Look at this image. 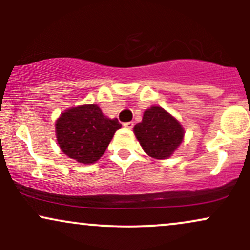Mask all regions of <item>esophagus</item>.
<instances>
[{"instance_id": "obj_1", "label": "esophagus", "mask_w": 250, "mask_h": 250, "mask_svg": "<svg viewBox=\"0 0 250 250\" xmlns=\"http://www.w3.org/2000/svg\"><path fill=\"white\" fill-rule=\"evenodd\" d=\"M123 127L127 128V129H131L134 127V122L133 121H129V122H125L123 123Z\"/></svg>"}]
</instances>
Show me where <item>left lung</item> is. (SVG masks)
Segmentation results:
<instances>
[{"instance_id": "left-lung-1", "label": "left lung", "mask_w": 250, "mask_h": 250, "mask_svg": "<svg viewBox=\"0 0 250 250\" xmlns=\"http://www.w3.org/2000/svg\"><path fill=\"white\" fill-rule=\"evenodd\" d=\"M134 133L143 150L154 159H167L183 140L180 122L161 107H151L143 114Z\"/></svg>"}]
</instances>
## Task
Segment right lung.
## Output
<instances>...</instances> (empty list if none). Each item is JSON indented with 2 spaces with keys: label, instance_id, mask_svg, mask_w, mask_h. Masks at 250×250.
<instances>
[{
  "label": "right lung",
  "instance_id": "obj_1",
  "mask_svg": "<svg viewBox=\"0 0 250 250\" xmlns=\"http://www.w3.org/2000/svg\"><path fill=\"white\" fill-rule=\"evenodd\" d=\"M121 123L108 119L96 104L65 110L56 121V137L65 155L80 163H94L104 154Z\"/></svg>",
  "mask_w": 250,
  "mask_h": 250
}]
</instances>
